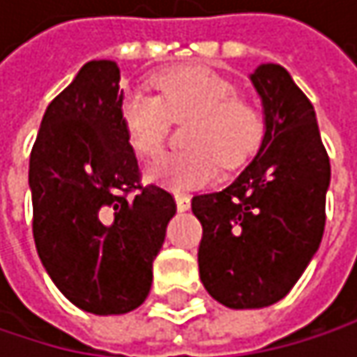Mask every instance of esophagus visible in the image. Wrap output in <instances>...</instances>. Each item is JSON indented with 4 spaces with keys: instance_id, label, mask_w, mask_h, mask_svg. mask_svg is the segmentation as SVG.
Wrapping results in <instances>:
<instances>
[{
    "instance_id": "34e87169",
    "label": "esophagus",
    "mask_w": 357,
    "mask_h": 357,
    "mask_svg": "<svg viewBox=\"0 0 357 357\" xmlns=\"http://www.w3.org/2000/svg\"><path fill=\"white\" fill-rule=\"evenodd\" d=\"M176 204H178V211H188L190 208V196L188 194H181V192H176Z\"/></svg>"
}]
</instances>
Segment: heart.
<instances>
[{"label": "heart", "mask_w": 357, "mask_h": 357, "mask_svg": "<svg viewBox=\"0 0 357 357\" xmlns=\"http://www.w3.org/2000/svg\"><path fill=\"white\" fill-rule=\"evenodd\" d=\"M157 97L128 91L119 117L132 151L140 159L161 153L169 119L190 117L185 151L169 153L146 167V179L172 190H190L215 178L219 165L234 167L256 149L262 117L250 101L238 97L231 80L204 66L172 68L153 78Z\"/></svg>", "instance_id": "heart-1"}]
</instances>
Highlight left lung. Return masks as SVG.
<instances>
[{
    "label": "left lung",
    "mask_w": 357,
    "mask_h": 357,
    "mask_svg": "<svg viewBox=\"0 0 357 357\" xmlns=\"http://www.w3.org/2000/svg\"><path fill=\"white\" fill-rule=\"evenodd\" d=\"M264 134L246 169L221 192L192 198L202 225L204 289L234 310L283 300L321 246L331 163L317 113L279 63H260Z\"/></svg>",
    "instance_id": "8db88e82"
}]
</instances>
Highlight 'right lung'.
Segmentation results:
<instances>
[{
	"mask_svg": "<svg viewBox=\"0 0 357 357\" xmlns=\"http://www.w3.org/2000/svg\"><path fill=\"white\" fill-rule=\"evenodd\" d=\"M121 97L115 61L84 63L45 111L29 167L38 258L74 306L99 317L146 300L176 215L169 192L138 183ZM132 189L139 194L128 199Z\"/></svg>",
	"mask_w": 357,
	"mask_h": 357,
	"instance_id": "right-lung-1",
	"label": "right lung"
}]
</instances>
